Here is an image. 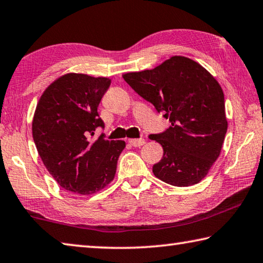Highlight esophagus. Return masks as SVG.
I'll list each match as a JSON object with an SVG mask.
<instances>
[{
    "mask_svg": "<svg viewBox=\"0 0 263 263\" xmlns=\"http://www.w3.org/2000/svg\"><path fill=\"white\" fill-rule=\"evenodd\" d=\"M128 142L133 146V147H140L145 144V139H142V138H139V139H130Z\"/></svg>",
    "mask_w": 263,
    "mask_h": 263,
    "instance_id": "34e87169",
    "label": "esophagus"
}]
</instances>
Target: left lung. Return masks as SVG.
<instances>
[{"instance_id":"left-lung-1","label":"left lung","mask_w":263,"mask_h":263,"mask_svg":"<svg viewBox=\"0 0 263 263\" xmlns=\"http://www.w3.org/2000/svg\"><path fill=\"white\" fill-rule=\"evenodd\" d=\"M123 78L171 123L164 132L149 136L163 147V157L153 165L155 177L179 187L201 181L219 156L228 130L217 80L184 56Z\"/></svg>"}]
</instances>
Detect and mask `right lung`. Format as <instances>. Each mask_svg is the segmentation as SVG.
<instances>
[{
    "instance_id": "1",
    "label": "right lung",
    "mask_w": 263,
    "mask_h": 263,
    "mask_svg": "<svg viewBox=\"0 0 263 263\" xmlns=\"http://www.w3.org/2000/svg\"><path fill=\"white\" fill-rule=\"evenodd\" d=\"M111 80L66 73L42 93L32 122V135L47 170L62 189L89 195L111 183L123 140H90L104 127L98 107Z\"/></svg>"
}]
</instances>
